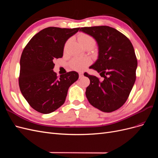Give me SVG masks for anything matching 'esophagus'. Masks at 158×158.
Instances as JSON below:
<instances>
[{
  "label": "esophagus",
  "instance_id": "esophagus-1",
  "mask_svg": "<svg viewBox=\"0 0 158 158\" xmlns=\"http://www.w3.org/2000/svg\"><path fill=\"white\" fill-rule=\"evenodd\" d=\"M82 76H83V73H79V78H81L82 77Z\"/></svg>",
  "mask_w": 158,
  "mask_h": 158
}]
</instances>
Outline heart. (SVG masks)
Returning a JSON list of instances; mask_svg holds the SVG:
<instances>
[{
	"instance_id": "1",
	"label": "heart",
	"mask_w": 158,
	"mask_h": 158,
	"mask_svg": "<svg viewBox=\"0 0 158 158\" xmlns=\"http://www.w3.org/2000/svg\"><path fill=\"white\" fill-rule=\"evenodd\" d=\"M78 41L83 47L86 45L94 46L95 41L92 37L87 34H81L78 37ZM69 41L66 42L65 47L67 46ZM91 60L85 57H75L70 61V66L74 70L77 71H82L86 69L90 64Z\"/></svg>"
}]
</instances>
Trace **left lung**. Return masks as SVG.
Returning a JSON list of instances; mask_svg holds the SVG:
<instances>
[{"label": "left lung", "mask_w": 158, "mask_h": 158, "mask_svg": "<svg viewBox=\"0 0 158 158\" xmlns=\"http://www.w3.org/2000/svg\"><path fill=\"white\" fill-rule=\"evenodd\" d=\"M80 31L96 41L98 59L89 69L104 78L101 82L95 76L85 73L90 80L85 95L94 107L113 112L126 102L135 84L137 69L135 49L125 35L109 26L84 27Z\"/></svg>", "instance_id": "8db88e82"}]
</instances>
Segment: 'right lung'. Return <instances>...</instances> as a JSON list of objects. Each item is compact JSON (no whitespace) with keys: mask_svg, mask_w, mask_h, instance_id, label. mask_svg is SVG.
<instances>
[{"mask_svg":"<svg viewBox=\"0 0 158 158\" xmlns=\"http://www.w3.org/2000/svg\"><path fill=\"white\" fill-rule=\"evenodd\" d=\"M79 29L45 28L33 36L23 49L19 86L23 98L35 111L49 114L59 108L65 102L69 87L78 79L75 71L57 78L53 61L63 56L66 41Z\"/></svg>","mask_w":158,"mask_h":158,"instance_id":"1","label":"right lung"}]
</instances>
